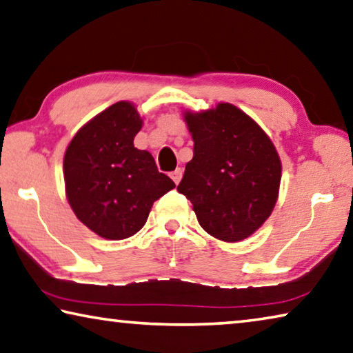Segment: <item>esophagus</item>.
Here are the masks:
<instances>
[{
    "mask_svg": "<svg viewBox=\"0 0 353 353\" xmlns=\"http://www.w3.org/2000/svg\"><path fill=\"white\" fill-rule=\"evenodd\" d=\"M182 174H183V171L181 170V168H177V170H176V171H172V172H171V179H172V181H174V182H176V185H177V183H179V182H181V179H182Z\"/></svg>",
    "mask_w": 353,
    "mask_h": 353,
    "instance_id": "esophagus-1",
    "label": "esophagus"
}]
</instances>
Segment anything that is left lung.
<instances>
[{
    "instance_id": "obj_1",
    "label": "left lung",
    "mask_w": 353,
    "mask_h": 353,
    "mask_svg": "<svg viewBox=\"0 0 353 353\" xmlns=\"http://www.w3.org/2000/svg\"><path fill=\"white\" fill-rule=\"evenodd\" d=\"M194 143L177 192L193 204L201 228L223 242H240L272 215L281 159L262 127L236 105L183 111Z\"/></svg>"
}]
</instances>
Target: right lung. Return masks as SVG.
<instances>
[{
	"instance_id": "1",
	"label": "right lung",
	"mask_w": 353,
	"mask_h": 353,
	"mask_svg": "<svg viewBox=\"0 0 353 353\" xmlns=\"http://www.w3.org/2000/svg\"><path fill=\"white\" fill-rule=\"evenodd\" d=\"M143 127L137 105L121 100L88 121L64 154V185L78 220L106 240L132 237L154 203L176 187L154 157L133 144Z\"/></svg>"
}]
</instances>
